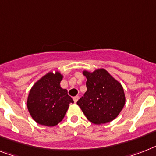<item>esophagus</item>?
Returning <instances> with one entry per match:
<instances>
[{
	"label": "esophagus",
	"instance_id": "34e87169",
	"mask_svg": "<svg viewBox=\"0 0 156 156\" xmlns=\"http://www.w3.org/2000/svg\"><path fill=\"white\" fill-rule=\"evenodd\" d=\"M78 99H79V96H74V97H73V100H74V102L76 103L77 100H78Z\"/></svg>",
	"mask_w": 156,
	"mask_h": 156
}]
</instances>
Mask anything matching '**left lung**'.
Segmentation results:
<instances>
[{"label": "left lung", "mask_w": 156, "mask_h": 156, "mask_svg": "<svg viewBox=\"0 0 156 156\" xmlns=\"http://www.w3.org/2000/svg\"><path fill=\"white\" fill-rule=\"evenodd\" d=\"M87 91L78 101L87 119L95 124L112 121L116 118L125 104L123 87L104 69L93 73L84 71Z\"/></svg>", "instance_id": "left-lung-1"}]
</instances>
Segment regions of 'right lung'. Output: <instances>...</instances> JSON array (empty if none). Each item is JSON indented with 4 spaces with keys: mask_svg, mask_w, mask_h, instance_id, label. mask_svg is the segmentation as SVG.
<instances>
[{
    "mask_svg": "<svg viewBox=\"0 0 156 156\" xmlns=\"http://www.w3.org/2000/svg\"><path fill=\"white\" fill-rule=\"evenodd\" d=\"M62 76L49 73L35 83L29 92L27 107L31 116L41 125L56 126L64 119L73 100L60 85Z\"/></svg>",
    "mask_w": 156,
    "mask_h": 156,
    "instance_id": "obj_1",
    "label": "right lung"
}]
</instances>
